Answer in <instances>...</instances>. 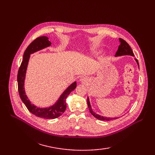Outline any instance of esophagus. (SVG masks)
I'll use <instances>...</instances> for the list:
<instances>
[{
  "label": "esophagus",
  "mask_w": 155,
  "mask_h": 155,
  "mask_svg": "<svg viewBox=\"0 0 155 155\" xmlns=\"http://www.w3.org/2000/svg\"><path fill=\"white\" fill-rule=\"evenodd\" d=\"M85 80H86V78H84V77H82V78H81V79H80V81H85Z\"/></svg>",
  "instance_id": "34e87169"
}]
</instances>
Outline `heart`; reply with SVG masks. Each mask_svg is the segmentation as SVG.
I'll list each match as a JSON object with an SVG mask.
<instances>
[{"mask_svg":"<svg viewBox=\"0 0 155 155\" xmlns=\"http://www.w3.org/2000/svg\"><path fill=\"white\" fill-rule=\"evenodd\" d=\"M96 53H97V52H96Z\"/></svg>","mask_w":155,"mask_h":155,"instance_id":"obj_1","label":"heart"}]
</instances>
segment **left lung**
Segmentation results:
<instances>
[{
  "instance_id": "8db88e82",
  "label": "left lung",
  "mask_w": 155,
  "mask_h": 155,
  "mask_svg": "<svg viewBox=\"0 0 155 155\" xmlns=\"http://www.w3.org/2000/svg\"><path fill=\"white\" fill-rule=\"evenodd\" d=\"M120 42V45L118 46V49L117 50L116 53L115 54L116 57L117 56H121V55H131V56H134V54L133 51L131 49V48L130 47V46L129 45V44L127 43V42L122 39H119ZM135 61H137L138 67H139V64L138 62V60L137 59H135ZM87 105L89 109V111H90L91 113L93 115V116H94L96 118L100 120H103V121H110V120H115L117 119L118 118H109V117H105V116H100L99 114H97L96 113H95L92 109L91 106V104H90V101H89V98L88 97H87Z\"/></svg>"
}]
</instances>
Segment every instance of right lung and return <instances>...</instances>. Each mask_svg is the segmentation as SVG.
<instances>
[{
    "instance_id": "1",
    "label": "right lung",
    "mask_w": 155,
    "mask_h": 155,
    "mask_svg": "<svg viewBox=\"0 0 155 155\" xmlns=\"http://www.w3.org/2000/svg\"><path fill=\"white\" fill-rule=\"evenodd\" d=\"M50 45V41H48V38L46 36L37 37L34 41H33L25 51L24 55H23L22 61L19 69H18L17 74L18 91L21 100L24 103L27 109L33 114L44 119L57 118L63 113H64L67 108L66 98L70 94V92L76 88L77 85L76 81L72 83L63 92L57 102L52 106L46 108H40L31 104L30 100L26 95L24 87L26 69L28 64L30 56V54L36 52V51L42 49H44L46 47H48Z\"/></svg>"
}]
</instances>
